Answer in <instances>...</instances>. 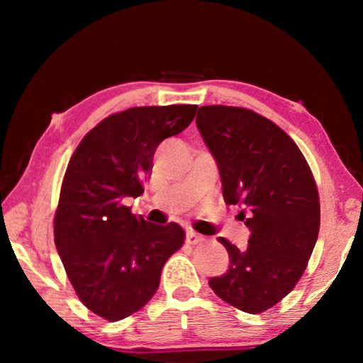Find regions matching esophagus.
I'll return each mask as SVG.
<instances>
[{
  "label": "esophagus",
  "instance_id": "34e87169",
  "mask_svg": "<svg viewBox=\"0 0 363 363\" xmlns=\"http://www.w3.org/2000/svg\"><path fill=\"white\" fill-rule=\"evenodd\" d=\"M205 240L203 235H200V233H196L195 230H187L186 233V242L189 245H196V243H201Z\"/></svg>",
  "mask_w": 363,
  "mask_h": 363
}]
</instances>
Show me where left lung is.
<instances>
[{"mask_svg": "<svg viewBox=\"0 0 363 363\" xmlns=\"http://www.w3.org/2000/svg\"><path fill=\"white\" fill-rule=\"evenodd\" d=\"M196 128L216 160L225 205H238L251 230L240 251L210 280L218 296L248 314L280 303L304 274L320 227V201L299 147L266 116L243 107L205 106Z\"/></svg>", "mask_w": 363, "mask_h": 363, "instance_id": "obj_1", "label": "left lung"}]
</instances>
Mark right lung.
Wrapping results in <instances>:
<instances>
[{
    "label": "right lung",
    "instance_id": "obj_1",
    "mask_svg": "<svg viewBox=\"0 0 363 363\" xmlns=\"http://www.w3.org/2000/svg\"><path fill=\"white\" fill-rule=\"evenodd\" d=\"M196 106L133 107L104 118L73 152L54 216L67 277L96 315L118 322L149 303L186 232L134 216L157 147L192 123Z\"/></svg>",
    "mask_w": 363,
    "mask_h": 363
}]
</instances>
